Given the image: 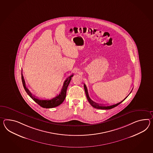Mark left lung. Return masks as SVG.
Returning a JSON list of instances; mask_svg holds the SVG:
<instances>
[{
  "label": "left lung",
  "instance_id": "obj_1",
  "mask_svg": "<svg viewBox=\"0 0 153 153\" xmlns=\"http://www.w3.org/2000/svg\"><path fill=\"white\" fill-rule=\"evenodd\" d=\"M84 88H85V91L86 97H87V100H88V101L89 102L90 104H91L93 107H94V108H97V109H112V108H114V107H115L116 106L118 105L119 104H120V103H121L122 102L124 101V100L127 98V97L129 96V95H128L127 97H126V98L123 100V101L117 103V104H113V105H102V104H98L97 103L93 102V101L90 98V97H89V95H88V90H87V87H86L85 84H84ZM130 93H129V94H130Z\"/></svg>",
  "mask_w": 153,
  "mask_h": 153
}]
</instances>
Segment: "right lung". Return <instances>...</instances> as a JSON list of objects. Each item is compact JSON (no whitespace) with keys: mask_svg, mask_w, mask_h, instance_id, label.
Masks as SVG:
<instances>
[{"mask_svg":"<svg viewBox=\"0 0 153 153\" xmlns=\"http://www.w3.org/2000/svg\"><path fill=\"white\" fill-rule=\"evenodd\" d=\"M74 76V75H72L68 77V78L63 83V87L62 88V90L61 91L59 94L56 96V97L53 98L51 100H40L37 98L35 96H33L31 93L30 92V91L26 88V85H25V82L24 80V78L22 75V85L24 89L25 90L26 93L30 96L33 100H34L36 103L39 105H40L42 108H53L59 105L63 102L66 96V91H67V87L71 81L72 77Z\"/></svg>","mask_w":153,"mask_h":153,"instance_id":"right-lung-1","label":"right lung"}]
</instances>
